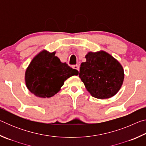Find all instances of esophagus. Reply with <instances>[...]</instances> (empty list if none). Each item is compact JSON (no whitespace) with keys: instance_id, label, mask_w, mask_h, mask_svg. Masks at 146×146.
<instances>
[{"instance_id":"1","label":"esophagus","mask_w":146,"mask_h":146,"mask_svg":"<svg viewBox=\"0 0 146 146\" xmlns=\"http://www.w3.org/2000/svg\"><path fill=\"white\" fill-rule=\"evenodd\" d=\"M73 68L75 69V70H76L77 71H79V66L78 65H73Z\"/></svg>"}]
</instances>
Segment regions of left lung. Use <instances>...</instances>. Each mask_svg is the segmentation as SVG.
<instances>
[{
  "mask_svg": "<svg viewBox=\"0 0 146 146\" xmlns=\"http://www.w3.org/2000/svg\"><path fill=\"white\" fill-rule=\"evenodd\" d=\"M80 65L79 77L91 96L99 99L113 97L122 86L123 69L118 61L104 51L89 52Z\"/></svg>",
  "mask_w": 146,
  "mask_h": 146,
  "instance_id": "1",
  "label": "left lung"
}]
</instances>
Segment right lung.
<instances>
[{"label": "right lung", "mask_w": 146, "mask_h": 146, "mask_svg": "<svg viewBox=\"0 0 146 146\" xmlns=\"http://www.w3.org/2000/svg\"><path fill=\"white\" fill-rule=\"evenodd\" d=\"M78 71L61 62L55 51L43 50L33 58L26 69L25 82L31 93L40 98H50L57 93L64 81Z\"/></svg>", "instance_id": "right-lung-1"}]
</instances>
